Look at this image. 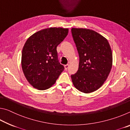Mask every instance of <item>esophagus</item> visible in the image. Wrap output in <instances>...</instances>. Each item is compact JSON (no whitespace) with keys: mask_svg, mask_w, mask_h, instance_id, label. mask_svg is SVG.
<instances>
[{"mask_svg":"<svg viewBox=\"0 0 130 130\" xmlns=\"http://www.w3.org/2000/svg\"><path fill=\"white\" fill-rule=\"evenodd\" d=\"M64 67H65V70H67L68 67H69V64L65 65H64Z\"/></svg>","mask_w":130,"mask_h":130,"instance_id":"1","label":"esophagus"}]
</instances>
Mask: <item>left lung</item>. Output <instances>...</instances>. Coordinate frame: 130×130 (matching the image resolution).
Instances as JSON below:
<instances>
[{
  "label": "left lung",
  "mask_w": 130,
  "mask_h": 130,
  "mask_svg": "<svg viewBox=\"0 0 130 130\" xmlns=\"http://www.w3.org/2000/svg\"><path fill=\"white\" fill-rule=\"evenodd\" d=\"M80 62L77 73L71 75L77 89L85 93L96 91L106 81L112 67V53L107 39L94 30L72 28Z\"/></svg>",
  "instance_id": "obj_1"
}]
</instances>
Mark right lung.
Listing matches in <instances>:
<instances>
[{"instance_id": "add662e5", "label": "right lung", "mask_w": 130, "mask_h": 130, "mask_svg": "<svg viewBox=\"0 0 130 130\" xmlns=\"http://www.w3.org/2000/svg\"><path fill=\"white\" fill-rule=\"evenodd\" d=\"M68 31V28H47L36 32L26 41L21 65L26 80L35 88H49L64 70L58 61L57 47Z\"/></svg>"}]
</instances>
